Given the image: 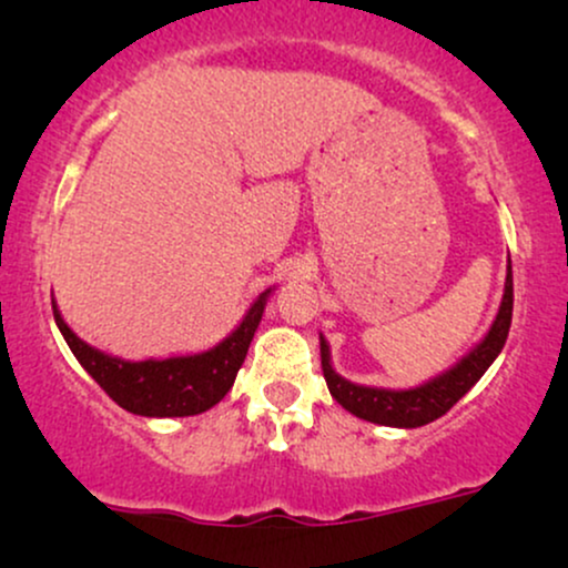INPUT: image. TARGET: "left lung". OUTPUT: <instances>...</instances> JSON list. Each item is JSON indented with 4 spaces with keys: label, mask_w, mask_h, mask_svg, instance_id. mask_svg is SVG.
Listing matches in <instances>:
<instances>
[{
    "label": "left lung",
    "mask_w": 568,
    "mask_h": 568,
    "mask_svg": "<svg viewBox=\"0 0 568 568\" xmlns=\"http://www.w3.org/2000/svg\"><path fill=\"white\" fill-rule=\"evenodd\" d=\"M510 317H514V272H510L508 258V275H505L500 310H497L489 331L484 333L479 344L463 354L449 371L434 375V378L423 381V384L413 388L354 384V381L336 373L331 359V344L320 333V357H323V375L327 388H331V396L341 407L349 409L352 415L367 423L392 428L426 426V423L442 418L455 402H460L470 388L479 384L481 375L489 371L491 362L503 352L505 338H508L510 331Z\"/></svg>",
    "instance_id": "1"
}]
</instances>
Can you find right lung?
<instances>
[{
    "label": "right lung",
    "mask_w": 568,
    "mask_h": 568,
    "mask_svg": "<svg viewBox=\"0 0 568 568\" xmlns=\"http://www.w3.org/2000/svg\"><path fill=\"white\" fill-rule=\"evenodd\" d=\"M272 291L275 285L258 293L254 304L245 310L241 323L232 327L216 346L203 352L172 354L163 359L113 357V354L79 338L68 327L54 298L52 310L68 349L115 405L142 415V418H187V415H201L219 405L235 384V375L248 354Z\"/></svg>",
    "instance_id": "add662e5"
}]
</instances>
